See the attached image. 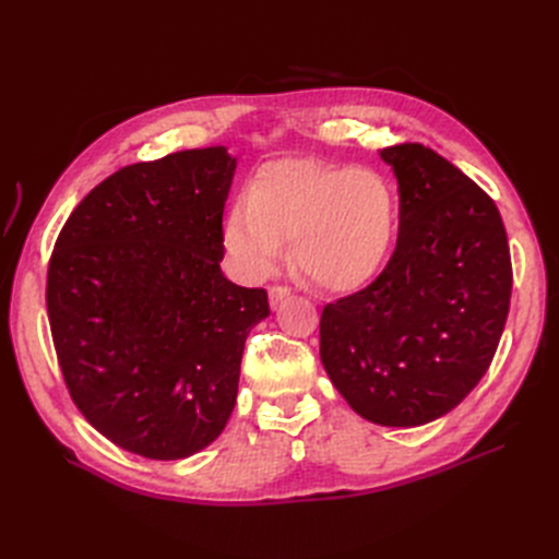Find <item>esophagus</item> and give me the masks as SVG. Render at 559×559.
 <instances>
[{
    "mask_svg": "<svg viewBox=\"0 0 559 559\" xmlns=\"http://www.w3.org/2000/svg\"><path fill=\"white\" fill-rule=\"evenodd\" d=\"M292 294V289H289V286H284V284H273V286H270V289H267V296H270V306H277V302L280 300H284L286 296H289Z\"/></svg>",
    "mask_w": 559,
    "mask_h": 559,
    "instance_id": "34e87169",
    "label": "esophagus"
}]
</instances>
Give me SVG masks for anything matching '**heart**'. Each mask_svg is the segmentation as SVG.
Returning <instances> with one entry per match:
<instances>
[{
  "mask_svg": "<svg viewBox=\"0 0 559 559\" xmlns=\"http://www.w3.org/2000/svg\"><path fill=\"white\" fill-rule=\"evenodd\" d=\"M396 195L373 170L275 160L253 175L226 218L224 245L247 277L273 273L292 240V265L319 289L373 280L396 235Z\"/></svg>",
  "mask_w": 559,
  "mask_h": 559,
  "instance_id": "heart-1",
  "label": "heart"
}]
</instances>
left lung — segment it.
Returning <instances> with one entry per match:
<instances>
[{
  "instance_id": "left-lung-1",
  "label": "left lung",
  "mask_w": 559,
  "mask_h": 559,
  "mask_svg": "<svg viewBox=\"0 0 559 559\" xmlns=\"http://www.w3.org/2000/svg\"><path fill=\"white\" fill-rule=\"evenodd\" d=\"M380 156L399 181V240L373 282L321 312L319 354L354 413L419 427L492 364L513 265L495 200L460 167L417 142Z\"/></svg>"
}]
</instances>
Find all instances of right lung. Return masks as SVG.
Here are the masks:
<instances>
[{
	"label": "right lung",
	"mask_w": 559,
	"mask_h": 559,
	"mask_svg": "<svg viewBox=\"0 0 559 559\" xmlns=\"http://www.w3.org/2000/svg\"><path fill=\"white\" fill-rule=\"evenodd\" d=\"M235 158L177 151L107 177L67 218L46 308L81 415L146 460H183L224 431L265 289L224 277Z\"/></svg>",
	"instance_id": "obj_1"
}]
</instances>
